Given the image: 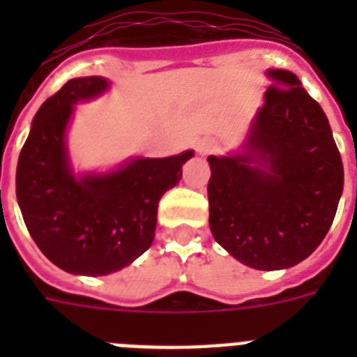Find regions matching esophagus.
<instances>
[{"label":"esophagus","instance_id":"obj_1","mask_svg":"<svg viewBox=\"0 0 357 357\" xmlns=\"http://www.w3.org/2000/svg\"><path fill=\"white\" fill-rule=\"evenodd\" d=\"M196 150H198V153H200V155H209V153H213V151L217 150V144H215L213 140L204 139V140H200L198 144H196Z\"/></svg>","mask_w":357,"mask_h":357}]
</instances>
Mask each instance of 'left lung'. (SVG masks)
<instances>
[{"instance_id": "8db88e82", "label": "left lung", "mask_w": 357, "mask_h": 357, "mask_svg": "<svg viewBox=\"0 0 357 357\" xmlns=\"http://www.w3.org/2000/svg\"><path fill=\"white\" fill-rule=\"evenodd\" d=\"M252 122L243 153L209 155V228L257 271L298 265L326 237L343 195V161L321 105L287 70Z\"/></svg>"}]
</instances>
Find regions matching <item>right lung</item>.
Wrapping results in <instances>:
<instances>
[{"label": "right lung", "mask_w": 357, "mask_h": 357, "mask_svg": "<svg viewBox=\"0 0 357 357\" xmlns=\"http://www.w3.org/2000/svg\"><path fill=\"white\" fill-rule=\"evenodd\" d=\"M107 79L75 77L42 103L20 151L16 198L40 252L72 274L105 276L133 263L155 237L161 196L181 179L195 155L137 157L107 174L75 176L66 153V126L81 100L107 91Z\"/></svg>", "instance_id": "right-lung-1"}]
</instances>
